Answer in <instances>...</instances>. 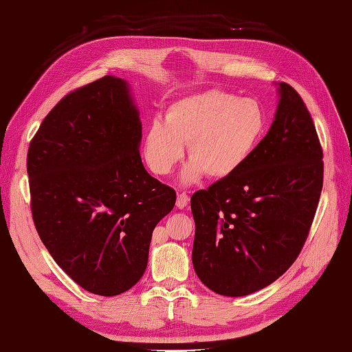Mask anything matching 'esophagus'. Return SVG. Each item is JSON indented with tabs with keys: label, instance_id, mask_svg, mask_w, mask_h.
Segmentation results:
<instances>
[{
	"label": "esophagus",
	"instance_id": "1",
	"mask_svg": "<svg viewBox=\"0 0 352 352\" xmlns=\"http://www.w3.org/2000/svg\"><path fill=\"white\" fill-rule=\"evenodd\" d=\"M188 201H190V199H188V196H186V194H185V192H181V194H177L176 206H177L179 209H184L185 206H188Z\"/></svg>",
	"mask_w": 352,
	"mask_h": 352
}]
</instances>
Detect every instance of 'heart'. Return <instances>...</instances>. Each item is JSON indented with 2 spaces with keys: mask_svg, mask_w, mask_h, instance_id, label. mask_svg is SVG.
I'll return each mask as SVG.
<instances>
[{
  "mask_svg": "<svg viewBox=\"0 0 352 352\" xmlns=\"http://www.w3.org/2000/svg\"><path fill=\"white\" fill-rule=\"evenodd\" d=\"M265 113L252 99H238L223 90H205L171 104L164 122L146 129L143 155L155 175H168L188 144L190 161L181 182L190 185L203 175L226 179L244 166L261 143Z\"/></svg>",
  "mask_w": 352,
  "mask_h": 352,
  "instance_id": "obj_1",
  "label": "heart"
}]
</instances>
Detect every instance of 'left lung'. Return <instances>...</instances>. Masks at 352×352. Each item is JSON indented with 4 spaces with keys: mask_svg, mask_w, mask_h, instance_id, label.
Segmentation results:
<instances>
[{
    "mask_svg": "<svg viewBox=\"0 0 352 352\" xmlns=\"http://www.w3.org/2000/svg\"><path fill=\"white\" fill-rule=\"evenodd\" d=\"M267 135L236 173L191 197L192 265L224 296L261 291L298 257L322 191V149L310 113L278 82Z\"/></svg>",
    "mask_w": 352,
    "mask_h": 352,
    "instance_id": "8db88e82",
    "label": "left lung"
}]
</instances>
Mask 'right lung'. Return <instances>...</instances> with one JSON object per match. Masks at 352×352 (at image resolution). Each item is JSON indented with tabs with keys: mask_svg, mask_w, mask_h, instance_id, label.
I'll use <instances>...</instances> for the list:
<instances>
[{
	"mask_svg": "<svg viewBox=\"0 0 352 352\" xmlns=\"http://www.w3.org/2000/svg\"><path fill=\"white\" fill-rule=\"evenodd\" d=\"M140 143L129 84L107 75L61 99L28 147L38 236L91 294L119 295L142 278L155 226L176 203L175 190L146 171Z\"/></svg>",
	"mask_w": 352,
	"mask_h": 352,
	"instance_id": "obj_1",
	"label": "right lung"
}]
</instances>
